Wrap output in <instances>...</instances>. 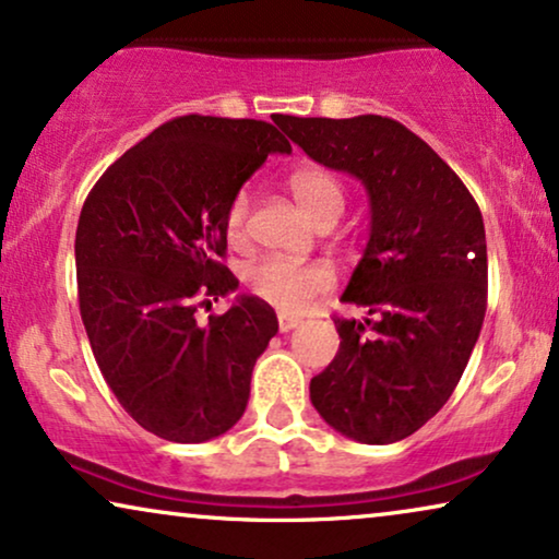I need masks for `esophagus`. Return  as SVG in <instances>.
I'll return each mask as SVG.
<instances>
[{
  "label": "esophagus",
  "mask_w": 559,
  "mask_h": 559,
  "mask_svg": "<svg viewBox=\"0 0 559 559\" xmlns=\"http://www.w3.org/2000/svg\"><path fill=\"white\" fill-rule=\"evenodd\" d=\"M297 325H300V318H293V316H280V331H282V333L293 331V329H297Z\"/></svg>",
  "instance_id": "obj_1"
}]
</instances>
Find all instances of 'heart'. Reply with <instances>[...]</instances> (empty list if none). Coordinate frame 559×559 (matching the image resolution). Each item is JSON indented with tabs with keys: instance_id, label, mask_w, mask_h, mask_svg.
Instances as JSON below:
<instances>
[{
	"instance_id": "heart-1",
	"label": "heart",
	"mask_w": 559,
	"mask_h": 559,
	"mask_svg": "<svg viewBox=\"0 0 559 559\" xmlns=\"http://www.w3.org/2000/svg\"><path fill=\"white\" fill-rule=\"evenodd\" d=\"M289 190L306 210L310 221L321 223L325 217L342 215L344 210V185L336 174L323 166H300L289 174ZM251 198L241 190L234 194L226 210V236L230 243H241L249 226ZM246 287L253 297L270 302L272 308L282 310L285 316H300L310 308L318 295L329 293L333 285V274L325 264L318 262H289V259L266 257L253 262L243 274Z\"/></svg>"
}]
</instances>
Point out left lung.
Returning <instances> with one entry per match:
<instances>
[{"mask_svg": "<svg viewBox=\"0 0 559 559\" xmlns=\"http://www.w3.org/2000/svg\"><path fill=\"white\" fill-rule=\"evenodd\" d=\"M313 162L357 177L372 226L333 318L336 357L310 380L321 418L361 444H393L437 416L465 372L488 308L480 207L429 143L393 118L277 115Z\"/></svg>", "mask_w": 559, "mask_h": 559, "instance_id": "8db88e82", "label": "left lung"}]
</instances>
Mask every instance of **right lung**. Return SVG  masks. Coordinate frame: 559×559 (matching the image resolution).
I'll return each mask as SVG.
<instances>
[{
  "label": "right lung",
  "mask_w": 559,
  "mask_h": 559,
  "mask_svg": "<svg viewBox=\"0 0 559 559\" xmlns=\"http://www.w3.org/2000/svg\"><path fill=\"white\" fill-rule=\"evenodd\" d=\"M293 146L272 122L182 115L128 148L86 194L76 226L79 310L99 372L138 426L177 444L226 433L277 333L259 297L223 316L226 210L270 154Z\"/></svg>",
  "instance_id": "right-lung-1"
}]
</instances>
